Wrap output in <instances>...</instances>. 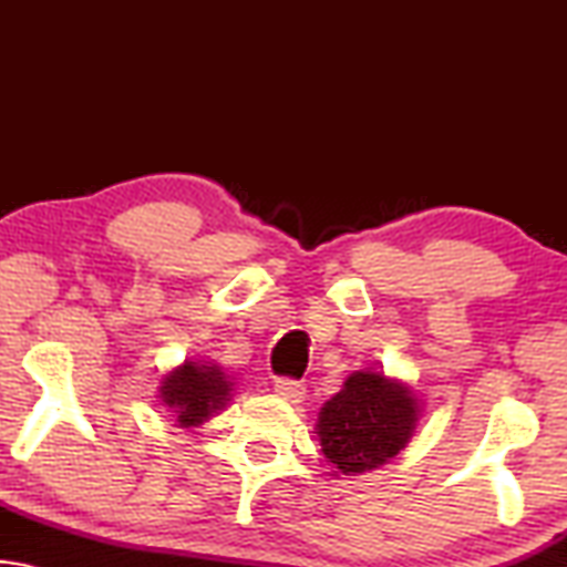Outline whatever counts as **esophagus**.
Instances as JSON below:
<instances>
[{"instance_id": "34e87169", "label": "esophagus", "mask_w": 567, "mask_h": 567, "mask_svg": "<svg viewBox=\"0 0 567 567\" xmlns=\"http://www.w3.org/2000/svg\"><path fill=\"white\" fill-rule=\"evenodd\" d=\"M275 392L287 402H302L305 398V382L300 380H290V378H280L275 380Z\"/></svg>"}]
</instances>
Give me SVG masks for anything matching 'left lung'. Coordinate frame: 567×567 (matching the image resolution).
<instances>
[{
    "instance_id": "obj_1",
    "label": "left lung",
    "mask_w": 567,
    "mask_h": 567,
    "mask_svg": "<svg viewBox=\"0 0 567 567\" xmlns=\"http://www.w3.org/2000/svg\"><path fill=\"white\" fill-rule=\"evenodd\" d=\"M420 402L408 385L378 370H358L324 402L315 425L330 475H362L410 443Z\"/></svg>"
}]
</instances>
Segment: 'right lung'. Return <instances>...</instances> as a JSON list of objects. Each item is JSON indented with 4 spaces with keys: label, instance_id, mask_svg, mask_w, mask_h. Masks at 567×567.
<instances>
[{
    "label": "right lung",
    "instance_id": "add662e5",
    "mask_svg": "<svg viewBox=\"0 0 567 567\" xmlns=\"http://www.w3.org/2000/svg\"><path fill=\"white\" fill-rule=\"evenodd\" d=\"M233 382L219 364L185 360L162 380V405L175 410L177 427H197L223 410L229 400Z\"/></svg>",
    "mask_w": 567,
    "mask_h": 567
}]
</instances>
